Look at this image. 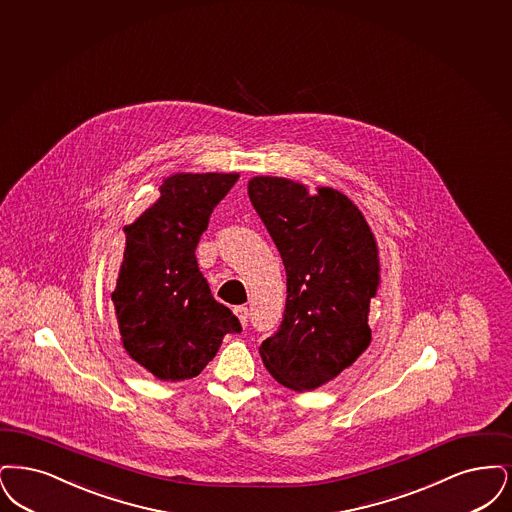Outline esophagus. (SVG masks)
<instances>
[{
  "mask_svg": "<svg viewBox=\"0 0 512 512\" xmlns=\"http://www.w3.org/2000/svg\"><path fill=\"white\" fill-rule=\"evenodd\" d=\"M233 312H235V315L239 317V321L246 327V323H248V308L246 306H237Z\"/></svg>",
  "mask_w": 512,
  "mask_h": 512,
  "instance_id": "1",
  "label": "esophagus"
}]
</instances>
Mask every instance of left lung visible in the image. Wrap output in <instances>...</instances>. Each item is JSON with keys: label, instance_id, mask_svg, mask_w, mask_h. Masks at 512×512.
<instances>
[{"label": "left lung", "instance_id": "1", "mask_svg": "<svg viewBox=\"0 0 512 512\" xmlns=\"http://www.w3.org/2000/svg\"><path fill=\"white\" fill-rule=\"evenodd\" d=\"M248 197L281 252L287 304L260 346L267 371L290 390H313L350 367L371 342L377 296L375 237L356 204L331 187L254 178Z\"/></svg>", "mask_w": 512, "mask_h": 512}]
</instances>
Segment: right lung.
Segmentation results:
<instances>
[{
	"instance_id": "obj_1",
	"label": "right lung",
	"mask_w": 512,
	"mask_h": 512,
	"mask_svg": "<svg viewBox=\"0 0 512 512\" xmlns=\"http://www.w3.org/2000/svg\"><path fill=\"white\" fill-rule=\"evenodd\" d=\"M237 179H164L160 199L124 227V262L112 304L126 352L160 380L197 377L223 336L243 331L233 312L214 300L195 256L210 214Z\"/></svg>"
}]
</instances>
